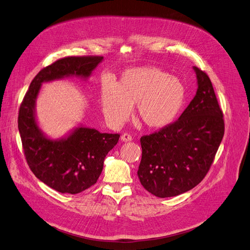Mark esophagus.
Here are the masks:
<instances>
[{"mask_svg": "<svg viewBox=\"0 0 250 250\" xmlns=\"http://www.w3.org/2000/svg\"><path fill=\"white\" fill-rule=\"evenodd\" d=\"M121 140H122V142H130V141L132 140V138H131V136L128 135V134H124V135L122 136Z\"/></svg>", "mask_w": 250, "mask_h": 250, "instance_id": "1", "label": "esophagus"}]
</instances>
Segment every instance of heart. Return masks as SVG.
Wrapping results in <instances>:
<instances>
[{
    "mask_svg": "<svg viewBox=\"0 0 250 250\" xmlns=\"http://www.w3.org/2000/svg\"><path fill=\"white\" fill-rule=\"evenodd\" d=\"M183 81L155 66H140L125 70L115 83L104 82L101 106L108 125L120 127L128 120L137 104L141 121L149 128L171 125L185 103Z\"/></svg>",
    "mask_w": 250,
    "mask_h": 250,
    "instance_id": "obj_1",
    "label": "heart"
}]
</instances>
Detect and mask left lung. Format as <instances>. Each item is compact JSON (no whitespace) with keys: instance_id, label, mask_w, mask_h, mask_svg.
I'll return each mask as SVG.
<instances>
[{"instance_id":"1","label":"left lung","mask_w":250,"mask_h":250,"mask_svg":"<svg viewBox=\"0 0 250 250\" xmlns=\"http://www.w3.org/2000/svg\"><path fill=\"white\" fill-rule=\"evenodd\" d=\"M197 91L178 121L141 138L138 176L151 194L167 198L185 193L208 173L224 136L222 110L208 75L193 66Z\"/></svg>"}]
</instances>
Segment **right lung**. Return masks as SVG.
<instances>
[{
	"mask_svg": "<svg viewBox=\"0 0 250 250\" xmlns=\"http://www.w3.org/2000/svg\"><path fill=\"white\" fill-rule=\"evenodd\" d=\"M103 60L102 56H71L47 66L32 80L19 109L18 127L31 171L48 187L63 194H77L95 184L120 135L102 134L79 125L64 137L49 138L37 122V97L43 83L66 77L86 80Z\"/></svg>",
	"mask_w": 250,
	"mask_h": 250,
	"instance_id": "1",
	"label": "right lung"
}]
</instances>
